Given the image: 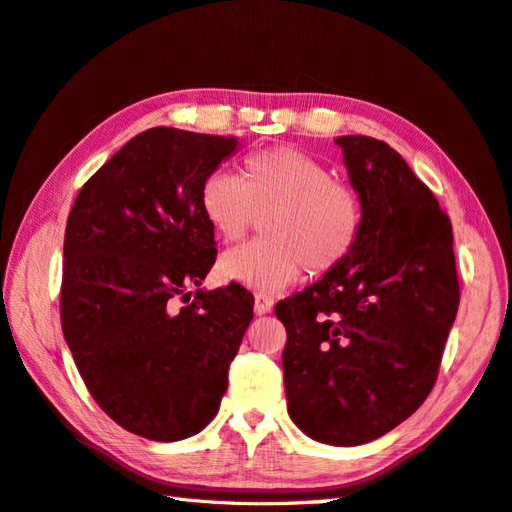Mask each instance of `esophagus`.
Here are the masks:
<instances>
[{"instance_id":"obj_1","label":"esophagus","mask_w":512,"mask_h":512,"mask_svg":"<svg viewBox=\"0 0 512 512\" xmlns=\"http://www.w3.org/2000/svg\"><path fill=\"white\" fill-rule=\"evenodd\" d=\"M272 303H275V299L272 296H268L266 292H257L255 294V314H268L272 310Z\"/></svg>"}]
</instances>
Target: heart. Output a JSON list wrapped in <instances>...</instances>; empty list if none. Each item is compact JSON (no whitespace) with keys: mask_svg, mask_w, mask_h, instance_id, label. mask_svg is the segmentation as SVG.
Masks as SVG:
<instances>
[{"mask_svg":"<svg viewBox=\"0 0 512 512\" xmlns=\"http://www.w3.org/2000/svg\"><path fill=\"white\" fill-rule=\"evenodd\" d=\"M200 211L222 242H240L259 218L266 240L220 261V275L246 288L275 292L299 279L329 275L360 244L364 211L349 185L327 165L294 148L251 152L240 176L216 170L200 183Z\"/></svg>","mask_w":512,"mask_h":512,"instance_id":"obj_1","label":"heart"}]
</instances>
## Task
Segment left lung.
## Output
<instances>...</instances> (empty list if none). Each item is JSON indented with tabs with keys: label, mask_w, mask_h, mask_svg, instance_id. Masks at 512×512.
<instances>
[{
	"label": "left lung",
	"mask_w": 512,
	"mask_h": 512,
	"mask_svg": "<svg viewBox=\"0 0 512 512\" xmlns=\"http://www.w3.org/2000/svg\"><path fill=\"white\" fill-rule=\"evenodd\" d=\"M336 144L362 202L360 244L275 314L288 331L292 421L320 443L353 447L390 432L430 395L460 283L447 213L401 154L366 135Z\"/></svg>",
	"instance_id": "obj_1"
}]
</instances>
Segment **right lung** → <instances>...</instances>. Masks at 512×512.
<instances>
[{"label": "right lung", "mask_w": 512, "mask_h": 512, "mask_svg": "<svg viewBox=\"0 0 512 512\" xmlns=\"http://www.w3.org/2000/svg\"><path fill=\"white\" fill-rule=\"evenodd\" d=\"M233 137L157 126L124 144L69 211L61 325L95 403L124 430L172 443L220 408L253 320L240 283L196 290L218 248L200 183Z\"/></svg>", "instance_id": "add662e5"}]
</instances>
